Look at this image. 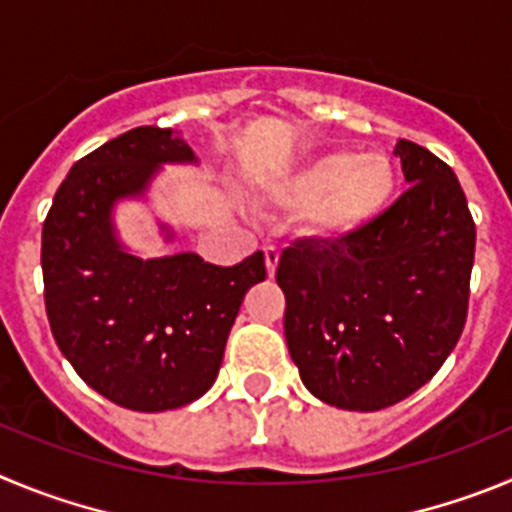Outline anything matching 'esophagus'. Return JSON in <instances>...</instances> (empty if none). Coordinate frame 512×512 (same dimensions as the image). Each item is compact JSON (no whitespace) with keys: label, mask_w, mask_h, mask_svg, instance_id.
<instances>
[{"label":"esophagus","mask_w":512,"mask_h":512,"mask_svg":"<svg viewBox=\"0 0 512 512\" xmlns=\"http://www.w3.org/2000/svg\"><path fill=\"white\" fill-rule=\"evenodd\" d=\"M278 262H280L278 247H265V265H267V275H270V278H273L275 270H278Z\"/></svg>","instance_id":"1"}]
</instances>
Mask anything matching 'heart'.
Segmentation results:
<instances>
[{"label": "heart", "instance_id": "obj_1", "mask_svg": "<svg viewBox=\"0 0 512 512\" xmlns=\"http://www.w3.org/2000/svg\"><path fill=\"white\" fill-rule=\"evenodd\" d=\"M395 188L398 178L385 155L336 150L293 170L273 188V199L283 209H303V222L313 234L342 239L377 222Z\"/></svg>", "mask_w": 512, "mask_h": 512}]
</instances>
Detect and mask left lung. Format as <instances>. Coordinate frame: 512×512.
<instances>
[{
	"mask_svg": "<svg viewBox=\"0 0 512 512\" xmlns=\"http://www.w3.org/2000/svg\"><path fill=\"white\" fill-rule=\"evenodd\" d=\"M408 191L362 232L298 239L275 280L301 380L344 411H382L423 388L457 347L469 308L474 219L454 170L398 140Z\"/></svg>",
	"mask_w": 512,
	"mask_h": 512,
	"instance_id": "obj_1",
	"label": "left lung"
}]
</instances>
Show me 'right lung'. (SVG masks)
<instances>
[{"instance_id": "right-lung-1", "label": "right lung", "mask_w": 512, "mask_h": 512, "mask_svg": "<svg viewBox=\"0 0 512 512\" xmlns=\"http://www.w3.org/2000/svg\"><path fill=\"white\" fill-rule=\"evenodd\" d=\"M193 150L163 127H135L78 160L43 222L50 331L78 377L130 411L193 403L214 385L245 293L267 278L265 255L232 267L193 252L140 260L114 237L112 206L140 196L160 163Z\"/></svg>"}]
</instances>
